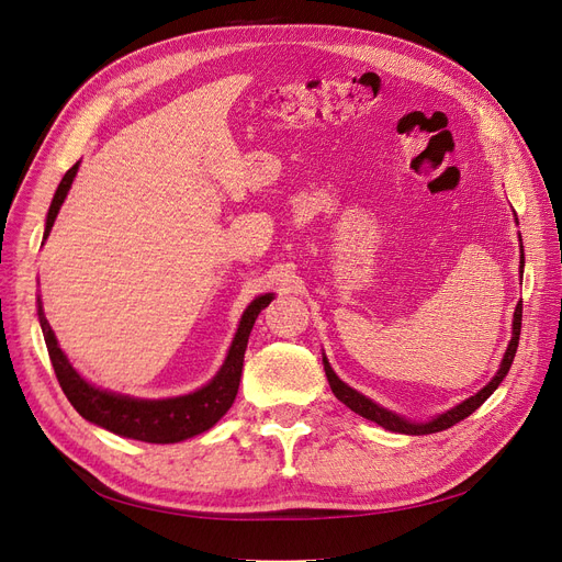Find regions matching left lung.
I'll list each match as a JSON object with an SVG mask.
<instances>
[{"label":"left lung","instance_id":"left-lung-1","mask_svg":"<svg viewBox=\"0 0 562 562\" xmlns=\"http://www.w3.org/2000/svg\"><path fill=\"white\" fill-rule=\"evenodd\" d=\"M519 241H521V235H519ZM519 267H521V277H524V244H521V265H519ZM521 313H524V304L519 302V304H516V308H514L512 339H509V344H507V350H505V355H503V362H501V369L496 371V375H493V378L488 380V383H486L475 396H470V398L461 401L459 406H454V408H450V411H445V413H440V415H436V417H431V419H426V422H415V419L401 417V415H396V413H392V411L380 406V403L371 401V398L364 396L362 392L352 390L348 383H344V380L334 373V369L329 367V359H327L325 352H323L325 375H327V380H329V387H331V392H334L336 398H339L341 403H346V406H348L352 413L362 415L364 419L375 422L378 426H383V429L394 431V434H406V436L438 434V431L450 429V426H454L457 422L465 419L468 415H473V413L482 406V403H484L493 392L498 390V385L503 383V378L507 375V371H509V367H512V362H514L516 348H519Z\"/></svg>","mask_w":562,"mask_h":562}]
</instances>
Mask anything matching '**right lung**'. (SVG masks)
<instances>
[{
  "label": "right lung",
  "instance_id": "obj_1",
  "mask_svg": "<svg viewBox=\"0 0 562 562\" xmlns=\"http://www.w3.org/2000/svg\"><path fill=\"white\" fill-rule=\"evenodd\" d=\"M78 168H80V161L71 170H66V175L61 177L46 216L43 241L48 239L53 231V223L64 205L66 195H69ZM272 300H274V293H265V295H258L249 306L244 308L237 331L233 336V344L228 348V355L223 359L221 369L207 385L198 387L195 392H189L182 396H168V398H138V396L110 392L92 385L74 369L69 357H66L64 350L59 348L57 336L46 318V313H43L41 297H36V304H38L36 313H38L43 339H46V346H48L53 369L57 373V380L66 398L71 401V406L87 422L101 426V429H108L110 434H117L131 440L168 445V442H182L187 438H193L198 434L212 429V426L231 411L239 390L244 352H246V344H249V334L254 329L258 313Z\"/></svg>",
  "mask_w": 562,
  "mask_h": 562
}]
</instances>
